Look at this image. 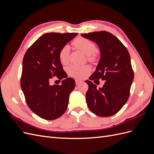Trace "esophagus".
Returning a JSON list of instances; mask_svg holds the SVG:
<instances>
[{
    "label": "esophagus",
    "instance_id": "34e87169",
    "mask_svg": "<svg viewBox=\"0 0 154 154\" xmlns=\"http://www.w3.org/2000/svg\"><path fill=\"white\" fill-rule=\"evenodd\" d=\"M82 83V82L81 81V80H76V84L78 85H79L80 84V83Z\"/></svg>",
    "mask_w": 154,
    "mask_h": 154
}]
</instances>
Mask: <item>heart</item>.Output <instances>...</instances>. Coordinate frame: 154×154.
Returning a JSON list of instances; mask_svg holds the SVG:
<instances>
[{
	"label": "heart",
	"mask_w": 154,
	"mask_h": 154,
	"mask_svg": "<svg viewBox=\"0 0 154 154\" xmlns=\"http://www.w3.org/2000/svg\"><path fill=\"white\" fill-rule=\"evenodd\" d=\"M73 45L78 49L82 51V52L88 56V60H93L95 59V55L93 54L96 49L95 44L91 40L83 38V37H78L73 41ZM70 48L69 46L66 45L60 49L59 52V59L62 64H66L69 62ZM90 71V68L88 66H78L76 65H72L70 66L67 71L70 75L81 78L85 75V74Z\"/></svg>",
	"instance_id": "obj_1"
}]
</instances>
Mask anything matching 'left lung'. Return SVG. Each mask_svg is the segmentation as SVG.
Returning a JSON list of instances; mask_svg holds the SVG:
<instances>
[{
  "instance_id": "obj_1",
  "label": "left lung",
  "mask_w": 154,
  "mask_h": 154,
  "mask_svg": "<svg viewBox=\"0 0 154 154\" xmlns=\"http://www.w3.org/2000/svg\"><path fill=\"white\" fill-rule=\"evenodd\" d=\"M81 35L94 42L100 48L99 62L90 79L105 81L99 88L92 82L85 81L88 85L85 96L87 106L94 114L109 117L118 112L129 97L134 80L129 53L122 42L109 32L96 31Z\"/></svg>"
}]
</instances>
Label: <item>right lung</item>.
<instances>
[{"label":"right lung","mask_w":154,"mask_h":154,"mask_svg":"<svg viewBox=\"0 0 154 154\" xmlns=\"http://www.w3.org/2000/svg\"><path fill=\"white\" fill-rule=\"evenodd\" d=\"M77 35L76 32L45 33L25 53L20 86L27 105L41 118L54 120L67 110L69 94L76 84L74 79L67 78L63 70L59 52ZM54 76L64 79L62 85H50Z\"/></svg>","instance_id":"add662e5"}]
</instances>
